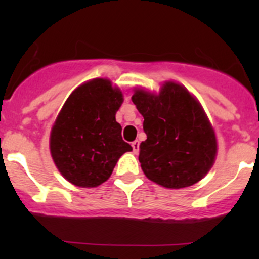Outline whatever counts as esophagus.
Here are the masks:
<instances>
[{"mask_svg":"<svg viewBox=\"0 0 259 259\" xmlns=\"http://www.w3.org/2000/svg\"><path fill=\"white\" fill-rule=\"evenodd\" d=\"M132 146H133V150H134V153L138 154V151H139V140H135V142H133Z\"/></svg>","mask_w":259,"mask_h":259,"instance_id":"1","label":"esophagus"}]
</instances>
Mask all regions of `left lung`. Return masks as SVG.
<instances>
[{
  "label": "left lung",
  "instance_id": "8db88e82",
  "mask_svg": "<svg viewBox=\"0 0 259 259\" xmlns=\"http://www.w3.org/2000/svg\"><path fill=\"white\" fill-rule=\"evenodd\" d=\"M132 100L144 117L139 161L146 178L170 189L199 182L215 160L217 139L197 99L169 81L158 95L138 89Z\"/></svg>",
  "mask_w": 259,
  "mask_h": 259
}]
</instances>
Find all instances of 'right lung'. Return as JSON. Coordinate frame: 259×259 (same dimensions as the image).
I'll return each instance as SVG.
<instances>
[{
  "mask_svg": "<svg viewBox=\"0 0 259 259\" xmlns=\"http://www.w3.org/2000/svg\"><path fill=\"white\" fill-rule=\"evenodd\" d=\"M122 94L106 79H94L72 91L50 135V150L65 179L93 188L110 178L120 156L133 148L121 138L115 114Z\"/></svg>",
  "mask_w": 259,
  "mask_h": 259,
  "instance_id": "add662e5",
  "label": "right lung"
}]
</instances>
